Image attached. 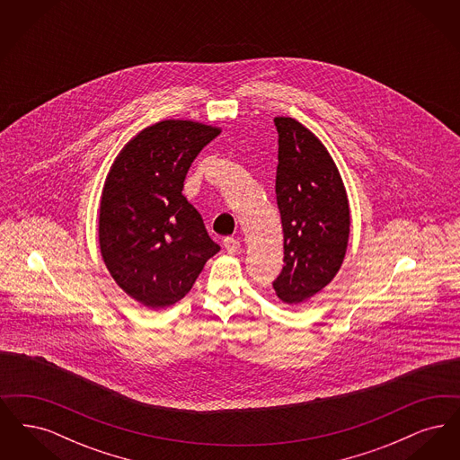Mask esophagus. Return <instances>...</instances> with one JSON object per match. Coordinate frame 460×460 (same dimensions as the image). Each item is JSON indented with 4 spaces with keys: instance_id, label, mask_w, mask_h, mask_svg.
Masks as SVG:
<instances>
[{
    "instance_id": "34e87169",
    "label": "esophagus",
    "mask_w": 460,
    "mask_h": 460,
    "mask_svg": "<svg viewBox=\"0 0 460 460\" xmlns=\"http://www.w3.org/2000/svg\"><path fill=\"white\" fill-rule=\"evenodd\" d=\"M240 241L236 238H224V248L227 250V253H236L240 250Z\"/></svg>"
}]
</instances>
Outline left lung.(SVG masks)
I'll return each mask as SVG.
<instances>
[{
    "label": "left lung",
    "instance_id": "8db88e82",
    "mask_svg": "<svg viewBox=\"0 0 460 460\" xmlns=\"http://www.w3.org/2000/svg\"><path fill=\"white\" fill-rule=\"evenodd\" d=\"M279 136L276 199L285 233L283 270L272 283L286 304H302L340 270L350 233L349 198L324 145L291 117H276Z\"/></svg>",
    "mask_w": 460,
    "mask_h": 460
}]
</instances>
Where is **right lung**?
I'll use <instances>...</instances> for the list:
<instances>
[{
  "instance_id": "obj_1",
  "label": "right lung",
  "mask_w": 460,
  "mask_h": 460,
  "mask_svg": "<svg viewBox=\"0 0 460 460\" xmlns=\"http://www.w3.org/2000/svg\"><path fill=\"white\" fill-rule=\"evenodd\" d=\"M219 129L162 120L126 145L110 169L100 207V248L129 296L150 308L179 302L220 250L182 195L197 155Z\"/></svg>"
}]
</instances>
